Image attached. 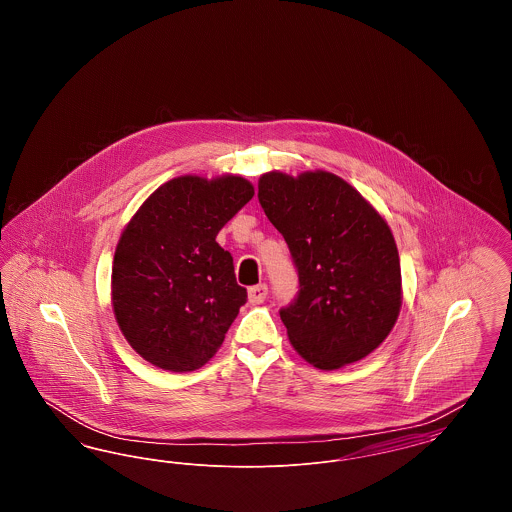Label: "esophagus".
I'll use <instances>...</instances> for the list:
<instances>
[{
	"label": "esophagus",
	"instance_id": "esophagus-1",
	"mask_svg": "<svg viewBox=\"0 0 512 512\" xmlns=\"http://www.w3.org/2000/svg\"><path fill=\"white\" fill-rule=\"evenodd\" d=\"M267 293V284H257V286L249 288V292H247L249 303H251V305H261V303L267 299Z\"/></svg>",
	"mask_w": 512,
	"mask_h": 512
}]
</instances>
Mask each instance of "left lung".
Here are the masks:
<instances>
[{
	"instance_id": "1",
	"label": "left lung",
	"mask_w": 512,
	"mask_h": 512,
	"mask_svg": "<svg viewBox=\"0 0 512 512\" xmlns=\"http://www.w3.org/2000/svg\"><path fill=\"white\" fill-rule=\"evenodd\" d=\"M257 195L299 274L295 301L280 311L293 349L320 370L365 359L390 336L403 301L388 222L332 172H265Z\"/></svg>"
}]
</instances>
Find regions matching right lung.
Returning <instances> with one entry per match:
<instances>
[{
  "label": "right lung",
  "instance_id": "right-lung-1",
  "mask_svg": "<svg viewBox=\"0 0 512 512\" xmlns=\"http://www.w3.org/2000/svg\"><path fill=\"white\" fill-rule=\"evenodd\" d=\"M253 194L238 174H186L159 186L124 226L111 274L113 313L147 363L190 372L219 351L247 292L217 234Z\"/></svg>",
  "mask_w": 512,
  "mask_h": 512
}]
</instances>
